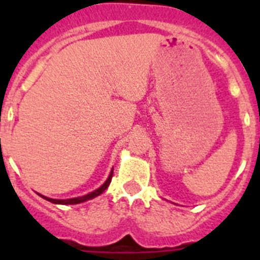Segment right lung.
Wrapping results in <instances>:
<instances>
[{"mask_svg":"<svg viewBox=\"0 0 260 260\" xmlns=\"http://www.w3.org/2000/svg\"><path fill=\"white\" fill-rule=\"evenodd\" d=\"M112 176H113V169H112V172H110L109 177H108V180L105 181L104 183H103L99 189H96L95 191L89 192V194L87 195H83V197H78V198H71V199H52V198H47V197H44V195L39 194L40 197H43L44 199H47V201L52 202V203L54 204H78V203H83V202L86 201H89V199H93L96 198L98 195L103 194V192L105 191V190L108 189V186H109L110 181H112Z\"/></svg>","mask_w":260,"mask_h":260,"instance_id":"1","label":"right lung"}]
</instances>
